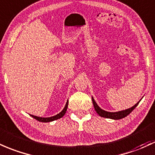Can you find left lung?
Listing matches in <instances>:
<instances>
[{
    "label": "left lung",
    "mask_w": 155,
    "mask_h": 155,
    "mask_svg": "<svg viewBox=\"0 0 155 155\" xmlns=\"http://www.w3.org/2000/svg\"><path fill=\"white\" fill-rule=\"evenodd\" d=\"M92 101H93V106H94L95 110H96V113H98L100 116L104 117V118H107L115 119V120H118V119H121L124 118L126 116H127L129 114L132 113V110H133L138 105L139 102H140V101H138V102L135 105H134L132 107L128 109V110H122V111L117 112V113H110V112H107V111H104V110H101V109L97 105L96 101H94V99H93V98H92Z\"/></svg>",
    "instance_id": "obj_1"
}]
</instances>
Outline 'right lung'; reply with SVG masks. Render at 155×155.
Here are the masks:
<instances>
[{"instance_id":"1","label":"right lung","mask_w":155,"mask_h":155,"mask_svg":"<svg viewBox=\"0 0 155 155\" xmlns=\"http://www.w3.org/2000/svg\"><path fill=\"white\" fill-rule=\"evenodd\" d=\"M68 105V101H67L65 107H64V108L63 109V110H62V111L61 112V113H59V114H57V115H55V116L50 117V118H41V117L35 116V115H30L31 117H33L34 118H35V119H36V120H39V121H40V122H50V121H53V120H57V119L62 118V117L63 116L64 114H65L66 111H67Z\"/></svg>"}]
</instances>
